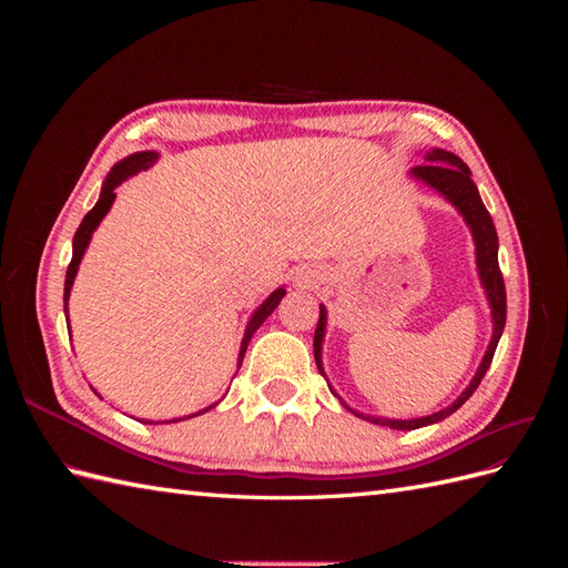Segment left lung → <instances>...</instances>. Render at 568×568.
<instances>
[{
    "instance_id": "obj_1",
    "label": "left lung",
    "mask_w": 568,
    "mask_h": 568,
    "mask_svg": "<svg viewBox=\"0 0 568 568\" xmlns=\"http://www.w3.org/2000/svg\"><path fill=\"white\" fill-rule=\"evenodd\" d=\"M424 161L426 163L412 168L409 175L415 178V180H419V182H424V184H428L432 189H436L440 196L448 199L455 205V209L459 211L464 222H467L469 230H471L474 244H476L478 277H480V284H484V288H486V298H488L490 315H493V338H490V346H488L484 359H480L478 372L474 374L471 384L462 390V395L450 407H445L440 412H434V415H428V417H419V419L369 417V415H363V412L351 409L346 403L338 398L341 405L348 407L351 412H355L357 417H363V419H367L372 424L398 428V432H412V428H422V426H428V424H436V422H440L445 417H450L455 409H459L464 403L471 398V393L478 388L480 379H484L490 363H493L497 341H500V336H503L505 320H507L505 280H503V272H500V263H497V232H495L490 213L486 211L484 201H480V196H478L476 184L471 182V173H469L467 163H462L455 156V153L443 151V149L426 151ZM324 329H326V311L320 305V322H317V329H315L313 346H315V363H317V369L322 374H324V369H322V338H324Z\"/></svg>"
}]
</instances>
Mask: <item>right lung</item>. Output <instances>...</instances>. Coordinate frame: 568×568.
<instances>
[{
	"mask_svg": "<svg viewBox=\"0 0 568 568\" xmlns=\"http://www.w3.org/2000/svg\"><path fill=\"white\" fill-rule=\"evenodd\" d=\"M156 161H159V153H156V151H136V153H132V156H128V159H123V161H118V163L111 168V173H109L104 186H101V194H99L97 205H94V209H92L88 215L82 217L80 227H78V232H75V236H73V261H71V265H68V272H65V286H63L65 322H68V296H71V288H73V282H75V274H78L80 261H82L84 251H88V246H90V239H92L94 230L99 227V222L104 220V215L111 211V205H113V201H115V189H118L120 184H123L128 178L140 173V170L151 168ZM284 294H286L284 286H280L277 291H272V294L267 296V301L251 315V320H248V324H246L244 338H242V348H239V365H236V367H242V359H244V353H246V348H248L251 336H253L257 329H261V324L272 315V311L280 305V301L284 298ZM215 405H217V403H215ZM215 405H209L205 409L196 412V415H203V412H209V409L215 407ZM196 415H189V417H196ZM189 417H182V419H189ZM170 422H180V419H170ZM146 424H151V422H146Z\"/></svg>",
	"mask_w": 568,
	"mask_h": 568,
	"instance_id": "add662e5",
	"label": "right lung"
}]
</instances>
